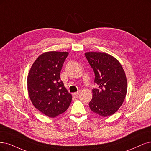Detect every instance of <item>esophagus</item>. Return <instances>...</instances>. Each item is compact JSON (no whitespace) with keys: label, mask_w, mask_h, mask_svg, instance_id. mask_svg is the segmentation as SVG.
<instances>
[{"label":"esophagus","mask_w":151,"mask_h":151,"mask_svg":"<svg viewBox=\"0 0 151 151\" xmlns=\"http://www.w3.org/2000/svg\"><path fill=\"white\" fill-rule=\"evenodd\" d=\"M79 94H80V91H78V92H76V93H73V96L74 98H77Z\"/></svg>","instance_id":"esophagus-1"}]
</instances>
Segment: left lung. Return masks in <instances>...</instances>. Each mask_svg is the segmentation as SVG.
I'll list each match as a JSON object with an SVG mask.
<instances>
[{
	"instance_id": "obj_1",
	"label": "left lung",
	"mask_w": 151,
	"mask_h": 151,
	"mask_svg": "<svg viewBox=\"0 0 151 151\" xmlns=\"http://www.w3.org/2000/svg\"><path fill=\"white\" fill-rule=\"evenodd\" d=\"M93 69L94 83L98 86L93 90V98L89 106L93 112L103 117L114 114L126 98L127 85L124 70L119 61L106 53H85Z\"/></svg>"
}]
</instances>
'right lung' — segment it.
<instances>
[{
	"label": "right lung",
	"mask_w": 151,
	"mask_h": 151,
	"mask_svg": "<svg viewBox=\"0 0 151 151\" xmlns=\"http://www.w3.org/2000/svg\"><path fill=\"white\" fill-rule=\"evenodd\" d=\"M68 53L50 51L41 54L28 74L27 90L31 101L50 118L65 112L71 102V94L60 79V71Z\"/></svg>",
	"instance_id": "1"
}]
</instances>
